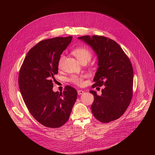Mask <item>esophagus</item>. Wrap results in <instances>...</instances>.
<instances>
[{"label": "esophagus", "instance_id": "34e87169", "mask_svg": "<svg viewBox=\"0 0 155 155\" xmlns=\"http://www.w3.org/2000/svg\"><path fill=\"white\" fill-rule=\"evenodd\" d=\"M77 92H78V95H81V94H83L84 93V92L83 91H82V90H78Z\"/></svg>", "mask_w": 155, "mask_h": 155}]
</instances>
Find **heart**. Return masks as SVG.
<instances>
[{"label":"heart","instance_id":"heart-1","mask_svg":"<svg viewBox=\"0 0 155 155\" xmlns=\"http://www.w3.org/2000/svg\"><path fill=\"white\" fill-rule=\"evenodd\" d=\"M72 53L74 56L76 57V58L81 63L84 61H90L91 58V53L87 48L85 47H78L75 48L72 51ZM64 59V56L61 55L58 60V65L59 68H61L62 64ZM84 77L83 75H73L71 78L70 80L73 83L78 85L81 86L84 84Z\"/></svg>","mask_w":155,"mask_h":155}]
</instances>
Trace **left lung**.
Segmentation results:
<instances>
[{"label":"left lung","mask_w":155,"mask_h":155,"mask_svg":"<svg viewBox=\"0 0 155 155\" xmlns=\"http://www.w3.org/2000/svg\"><path fill=\"white\" fill-rule=\"evenodd\" d=\"M78 38L90 45L97 57L99 68L93 86H105L101 96L90 91L94 98L91 107L93 114L102 123L115 120L124 114L132 99L134 75L130 61L112 39L99 35Z\"/></svg>","instance_id":"obj_1"}]
</instances>
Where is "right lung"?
<instances>
[{
  "instance_id": "obj_1",
  "label": "right lung",
  "mask_w": 155,
  "mask_h": 155,
  "mask_svg": "<svg viewBox=\"0 0 155 155\" xmlns=\"http://www.w3.org/2000/svg\"><path fill=\"white\" fill-rule=\"evenodd\" d=\"M72 36L44 40L28 53L20 69L18 83L24 102L34 118L42 125L58 128L69 118L77 100L75 88L66 86L63 93L53 91L58 60Z\"/></svg>"
}]
</instances>
